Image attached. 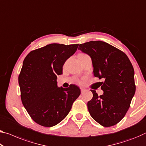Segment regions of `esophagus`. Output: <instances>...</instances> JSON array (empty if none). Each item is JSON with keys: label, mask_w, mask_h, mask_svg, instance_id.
<instances>
[{"label": "esophagus", "mask_w": 146, "mask_h": 146, "mask_svg": "<svg viewBox=\"0 0 146 146\" xmlns=\"http://www.w3.org/2000/svg\"><path fill=\"white\" fill-rule=\"evenodd\" d=\"M80 89H81V92H82V93H84V92L86 91V89H84V88H83V87H81Z\"/></svg>", "instance_id": "1"}]
</instances>
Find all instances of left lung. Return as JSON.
Segmentation results:
<instances>
[{
  "mask_svg": "<svg viewBox=\"0 0 146 146\" xmlns=\"http://www.w3.org/2000/svg\"><path fill=\"white\" fill-rule=\"evenodd\" d=\"M78 50L90 56L94 76L104 80L100 82L102 95L91 90L89 113L103 127L115 125L124 117L135 93L133 66L125 53L106 42H86Z\"/></svg>",
  "mask_w": 146,
  "mask_h": 146,
  "instance_id": "8db88e82",
  "label": "left lung"
}]
</instances>
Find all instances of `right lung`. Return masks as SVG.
<instances>
[{
    "label": "right lung",
    "instance_id": "obj_1",
    "mask_svg": "<svg viewBox=\"0 0 146 146\" xmlns=\"http://www.w3.org/2000/svg\"><path fill=\"white\" fill-rule=\"evenodd\" d=\"M78 46L50 44L25 58L18 78L21 101L31 118L42 126L53 127L63 120L80 95L76 85L63 88L57 82L64 62Z\"/></svg>",
    "mask_w": 146,
    "mask_h": 146
}]
</instances>
